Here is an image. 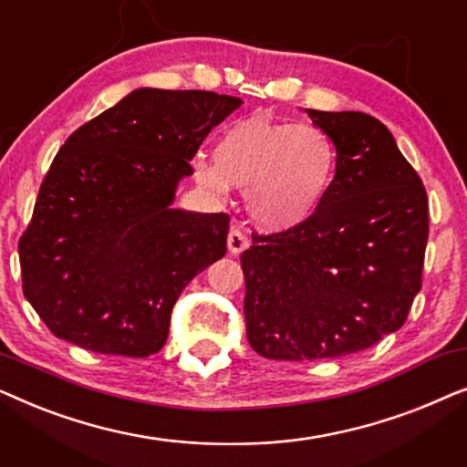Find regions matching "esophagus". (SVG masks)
<instances>
[{"mask_svg":"<svg viewBox=\"0 0 467 467\" xmlns=\"http://www.w3.org/2000/svg\"><path fill=\"white\" fill-rule=\"evenodd\" d=\"M248 246H251V240H248L240 229H232V232L227 234V248L232 254H240L242 251H246Z\"/></svg>","mask_w":467,"mask_h":467,"instance_id":"esophagus-1","label":"esophagus"}]
</instances>
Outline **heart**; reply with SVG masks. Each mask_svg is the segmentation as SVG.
<instances>
[{
	"instance_id": "obj_1",
	"label": "heart",
	"mask_w": 467,
	"mask_h": 467,
	"mask_svg": "<svg viewBox=\"0 0 467 467\" xmlns=\"http://www.w3.org/2000/svg\"><path fill=\"white\" fill-rule=\"evenodd\" d=\"M337 150L318 127L240 119L221 133L214 157L195 155L193 178L225 197L246 189L248 214L267 232H291L318 213L334 187Z\"/></svg>"
}]
</instances>
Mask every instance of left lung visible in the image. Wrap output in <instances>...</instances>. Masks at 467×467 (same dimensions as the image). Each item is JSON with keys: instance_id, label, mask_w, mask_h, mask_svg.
I'll list each match as a JSON object with an SVG mask.
<instances>
[{"instance_id": "8db88e82", "label": "left lung", "mask_w": 467, "mask_h": 467, "mask_svg": "<svg viewBox=\"0 0 467 467\" xmlns=\"http://www.w3.org/2000/svg\"><path fill=\"white\" fill-rule=\"evenodd\" d=\"M334 140V187L308 223L242 253L251 347L265 359L359 353L404 325L420 291L430 213L391 131L363 112L304 110Z\"/></svg>"}]
</instances>
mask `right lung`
Wrapping results in <instances>:
<instances>
[{"label": "right lung", "instance_id": "right-lung-1", "mask_svg": "<svg viewBox=\"0 0 467 467\" xmlns=\"http://www.w3.org/2000/svg\"><path fill=\"white\" fill-rule=\"evenodd\" d=\"M240 106L140 87L66 140L18 242L23 293L57 337L104 355L161 350L178 296L227 251L229 216L174 208L176 189Z\"/></svg>", "mask_w": 467, "mask_h": 467}]
</instances>
